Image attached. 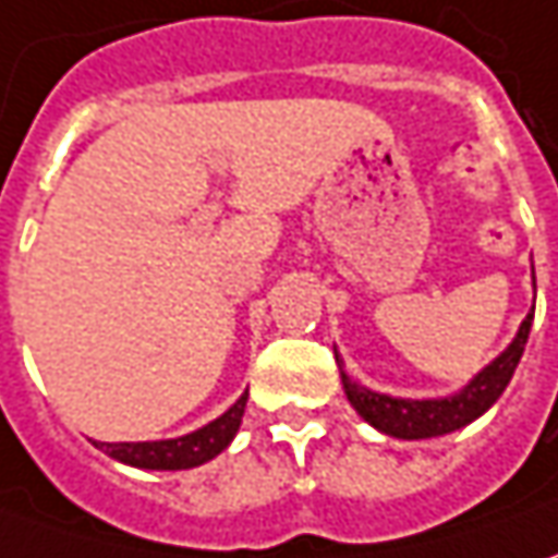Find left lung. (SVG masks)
<instances>
[{"label":"left lung","instance_id":"left-lung-1","mask_svg":"<svg viewBox=\"0 0 558 558\" xmlns=\"http://www.w3.org/2000/svg\"><path fill=\"white\" fill-rule=\"evenodd\" d=\"M531 319H534V307L522 319L519 335L512 338V344L490 366H484L482 373L475 375L460 395L438 397V400H403V397L369 391V388H363L360 381H354L351 375L341 369L344 395H348L351 407L360 416L366 418L373 428H378V432L391 435V438L422 440L450 435V432H457L462 425L475 422L482 413H487L497 403V397L504 395L509 378H512L515 366H519V360L525 354ZM335 360H338V354H335ZM338 366H341V360H338Z\"/></svg>","mask_w":558,"mask_h":558}]
</instances>
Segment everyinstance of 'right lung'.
Listing matches in <instances>:
<instances>
[{"label":"right lung","mask_w":558,"mask_h":558,"mask_svg":"<svg viewBox=\"0 0 558 558\" xmlns=\"http://www.w3.org/2000/svg\"><path fill=\"white\" fill-rule=\"evenodd\" d=\"M247 391L223 416L207 422L204 428L183 435V438L170 440H120V444H101L96 440L98 450H105L108 457L118 462L136 465V469H158V472H177V469H195L202 462L214 460L217 453H223L229 440L235 438L242 416H245Z\"/></svg>","instance_id":"1"}]
</instances>
